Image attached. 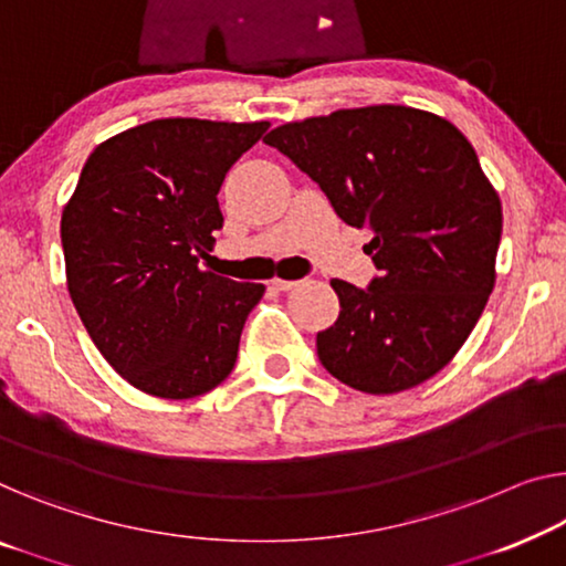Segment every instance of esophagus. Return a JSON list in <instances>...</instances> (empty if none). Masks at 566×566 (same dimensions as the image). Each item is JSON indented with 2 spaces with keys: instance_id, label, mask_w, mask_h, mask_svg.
I'll return each mask as SVG.
<instances>
[{
  "instance_id": "34e87169",
  "label": "esophagus",
  "mask_w": 566,
  "mask_h": 566,
  "mask_svg": "<svg viewBox=\"0 0 566 566\" xmlns=\"http://www.w3.org/2000/svg\"><path fill=\"white\" fill-rule=\"evenodd\" d=\"M300 282H294V280H280V276H276V280H272V286L274 290H280V292H286V290H294V286H297Z\"/></svg>"
}]
</instances>
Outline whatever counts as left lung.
I'll list each match as a JSON object with an SVG mask.
<instances>
[{
	"label": "left lung",
	"mask_w": 566,
	"mask_h": 566,
	"mask_svg": "<svg viewBox=\"0 0 566 566\" xmlns=\"http://www.w3.org/2000/svg\"><path fill=\"white\" fill-rule=\"evenodd\" d=\"M307 172L381 274L358 290L333 280L335 325L317 356L345 386L396 394L450 364L495 284L501 198L458 126L411 106L340 108L264 137Z\"/></svg>",
	"instance_id": "1"
}]
</instances>
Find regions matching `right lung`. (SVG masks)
Wrapping results in <instances>:
<instances>
[{"instance_id":"obj_1","label":"right lung","mask_w":566,"mask_h":566,"mask_svg":"<svg viewBox=\"0 0 566 566\" xmlns=\"http://www.w3.org/2000/svg\"><path fill=\"white\" fill-rule=\"evenodd\" d=\"M269 122L155 119L101 142L65 202L67 292L101 356L134 389L192 399L233 370L264 284L198 266L223 226L226 172Z\"/></svg>"}]
</instances>
